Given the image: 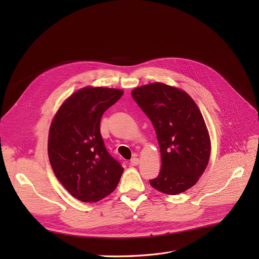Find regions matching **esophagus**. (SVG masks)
Instances as JSON below:
<instances>
[{
	"label": "esophagus",
	"mask_w": 259,
	"mask_h": 259,
	"mask_svg": "<svg viewBox=\"0 0 259 259\" xmlns=\"http://www.w3.org/2000/svg\"><path fill=\"white\" fill-rule=\"evenodd\" d=\"M139 164V159L138 158H133V159H131V161H130V165L131 166H137Z\"/></svg>",
	"instance_id": "esophagus-1"
}]
</instances>
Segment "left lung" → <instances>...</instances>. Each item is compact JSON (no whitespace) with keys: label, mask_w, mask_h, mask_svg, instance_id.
<instances>
[{"label":"left lung","mask_w":259,"mask_h":259,"mask_svg":"<svg viewBox=\"0 0 259 259\" xmlns=\"http://www.w3.org/2000/svg\"><path fill=\"white\" fill-rule=\"evenodd\" d=\"M132 97L150 118L161 152V170L151 186L167 195L194 187L210 159L211 140L200 108L177 87L152 83L137 87Z\"/></svg>","instance_id":"left-lung-1"}]
</instances>
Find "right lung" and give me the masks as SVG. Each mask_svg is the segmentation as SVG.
I'll list each match as a JSON object with an SVG mask.
<instances>
[{
  "mask_svg": "<svg viewBox=\"0 0 259 259\" xmlns=\"http://www.w3.org/2000/svg\"><path fill=\"white\" fill-rule=\"evenodd\" d=\"M123 94L115 88H81L62 102L51 122V167L64 189L79 201L98 202L113 193L120 181L124 168L105 149L100 120Z\"/></svg>",
  "mask_w": 259,
  "mask_h": 259,
  "instance_id": "right-lung-1",
  "label": "right lung"
}]
</instances>
